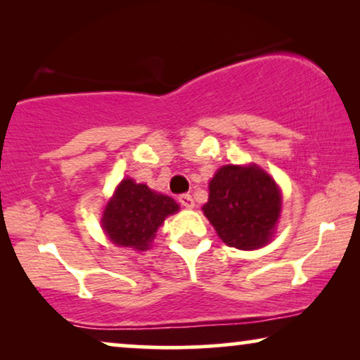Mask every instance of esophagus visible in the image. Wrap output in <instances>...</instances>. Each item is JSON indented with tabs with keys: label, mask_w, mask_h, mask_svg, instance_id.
Segmentation results:
<instances>
[{
	"label": "esophagus",
	"mask_w": 360,
	"mask_h": 360,
	"mask_svg": "<svg viewBox=\"0 0 360 360\" xmlns=\"http://www.w3.org/2000/svg\"><path fill=\"white\" fill-rule=\"evenodd\" d=\"M179 201L181 206H185V208H193L195 206V201H193V198H191V195H188V193H181L179 196Z\"/></svg>",
	"instance_id": "1"
}]
</instances>
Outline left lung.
<instances>
[{"label": "left lung", "instance_id": "1", "mask_svg": "<svg viewBox=\"0 0 360 360\" xmlns=\"http://www.w3.org/2000/svg\"><path fill=\"white\" fill-rule=\"evenodd\" d=\"M280 191L259 167L224 165L210 181L203 213L231 248L252 250L272 238L278 221Z\"/></svg>", "mask_w": 360, "mask_h": 360}]
</instances>
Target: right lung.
I'll use <instances>...</instances> for the list:
<instances>
[{
  "mask_svg": "<svg viewBox=\"0 0 360 360\" xmlns=\"http://www.w3.org/2000/svg\"><path fill=\"white\" fill-rule=\"evenodd\" d=\"M176 211L179 205L170 196L159 195L147 185L126 179L117 186L115 198L106 205L103 228L116 245L146 250L159 226Z\"/></svg>",
  "mask_w": 360,
  "mask_h": 360,
  "instance_id": "add662e5",
  "label": "right lung"
}]
</instances>
